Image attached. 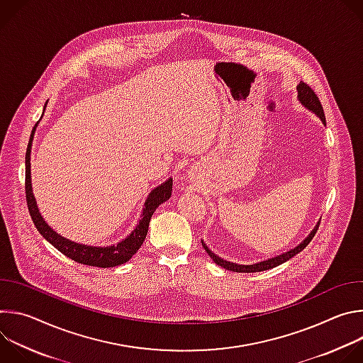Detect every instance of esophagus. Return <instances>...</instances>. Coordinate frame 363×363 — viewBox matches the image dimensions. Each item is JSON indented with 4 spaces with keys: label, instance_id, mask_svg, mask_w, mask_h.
<instances>
[{
    "label": "esophagus",
    "instance_id": "1",
    "mask_svg": "<svg viewBox=\"0 0 363 363\" xmlns=\"http://www.w3.org/2000/svg\"><path fill=\"white\" fill-rule=\"evenodd\" d=\"M196 172H198V171L191 169V171H189V177H192V178H194V177H196Z\"/></svg>",
    "mask_w": 363,
    "mask_h": 363
}]
</instances>
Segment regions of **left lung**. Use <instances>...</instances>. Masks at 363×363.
<instances>
[{
  "label": "left lung",
  "instance_id": "8db88e82",
  "mask_svg": "<svg viewBox=\"0 0 363 363\" xmlns=\"http://www.w3.org/2000/svg\"><path fill=\"white\" fill-rule=\"evenodd\" d=\"M297 100L301 103V105L307 111L313 112L322 121V123L326 126V118H325V113H323V108L320 105V100L318 99L316 93L312 89H310L306 83H303V82H300L297 84ZM318 227H319V223L316 224V227L312 231H310V234L298 245H296L294 248H291V250H289V251H286V252H283L280 255L267 258V260H264V262H258L255 264H237V263H233V262H227V260H224V258L218 257L216 252H213L208 248V245H206L203 241H202V247L205 248L206 252H208V255L213 258V262L216 264H218V266H221V267H224L227 270H231V272H235V273H257V272H264V270H270L273 267H277V266L286 263L287 260H290L291 257H294L300 251H303L306 248V245L310 241H312V238L315 237V234L318 231Z\"/></svg>",
  "mask_w": 363,
  "mask_h": 363
}]
</instances>
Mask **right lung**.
Instances as JSON below:
<instances>
[{
	"instance_id": "1",
	"label": "right lung",
	"mask_w": 363,
	"mask_h": 363,
	"mask_svg": "<svg viewBox=\"0 0 363 363\" xmlns=\"http://www.w3.org/2000/svg\"><path fill=\"white\" fill-rule=\"evenodd\" d=\"M45 105H47V101H45ZM44 111H45V106H44ZM44 111H43V115H44ZM37 125H38V122H37ZM37 125L33 129V133H31V138H30V142L27 146V153H26V198H27V205H28L31 220H33L35 228L38 230V233L51 245H55L60 252H63L66 257L72 258V260H74L80 264L108 269V267H116V266H121V264L129 262L132 255L136 254V251L140 248V245L143 244V241L146 238L149 221H150L155 210H157L162 202H165L171 198L172 178H168L165 182H162L158 186H155L149 192V195L143 203L139 223L132 230V233L126 238L119 241L118 244L99 247V245H87V244L72 241V240L60 235L59 233H56L44 221V218L38 210V206H37L35 196L33 194L30 158H31L33 138H34Z\"/></svg>"
}]
</instances>
